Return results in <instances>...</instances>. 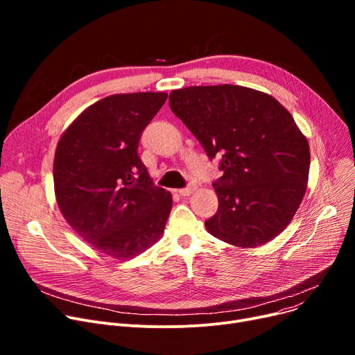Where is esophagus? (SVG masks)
<instances>
[{
  "instance_id": "esophagus-1",
  "label": "esophagus",
  "mask_w": 355,
  "mask_h": 355,
  "mask_svg": "<svg viewBox=\"0 0 355 355\" xmlns=\"http://www.w3.org/2000/svg\"><path fill=\"white\" fill-rule=\"evenodd\" d=\"M196 190V187H193V185H190V187H185V189H180L178 190V194L182 196V197H189L193 194V191Z\"/></svg>"
}]
</instances>
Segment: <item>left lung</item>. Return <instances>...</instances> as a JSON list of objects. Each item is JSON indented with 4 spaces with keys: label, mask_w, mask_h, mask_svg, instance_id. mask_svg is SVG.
<instances>
[{
    "label": "left lung",
    "mask_w": 355,
    "mask_h": 355,
    "mask_svg": "<svg viewBox=\"0 0 355 355\" xmlns=\"http://www.w3.org/2000/svg\"><path fill=\"white\" fill-rule=\"evenodd\" d=\"M170 107L210 159L221 157L207 232L237 248L282 233L305 196L311 158L289 112L268 93L236 85L173 90Z\"/></svg>",
    "instance_id": "1"
}]
</instances>
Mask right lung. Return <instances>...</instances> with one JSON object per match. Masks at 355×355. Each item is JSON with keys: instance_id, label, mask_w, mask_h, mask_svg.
<instances>
[{"instance_id": "obj_1", "label": "right lung", "mask_w": 355, "mask_h": 355, "mask_svg": "<svg viewBox=\"0 0 355 355\" xmlns=\"http://www.w3.org/2000/svg\"><path fill=\"white\" fill-rule=\"evenodd\" d=\"M164 92L119 93L71 122L54 154L59 209L85 241L114 259H129L161 237L173 207L138 157L145 126L166 101Z\"/></svg>"}]
</instances>
